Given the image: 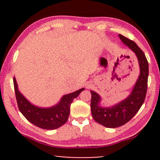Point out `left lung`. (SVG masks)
I'll return each mask as SVG.
<instances>
[{
	"instance_id": "left-lung-1",
	"label": "left lung",
	"mask_w": 160,
	"mask_h": 160,
	"mask_svg": "<svg viewBox=\"0 0 160 160\" xmlns=\"http://www.w3.org/2000/svg\"><path fill=\"white\" fill-rule=\"evenodd\" d=\"M119 36L122 42L128 46L136 54L141 73L129 97L112 107H100L99 95L91 91V111L93 119L98 123L109 128L124 125L136 114L145 100L148 87V63L145 54L134 41L121 34Z\"/></svg>"
}]
</instances>
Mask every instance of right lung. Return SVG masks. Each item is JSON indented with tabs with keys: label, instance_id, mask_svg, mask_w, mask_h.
Wrapping results in <instances>:
<instances>
[{
	"label": "right lung",
	"instance_id": "add662e5",
	"mask_svg": "<svg viewBox=\"0 0 160 160\" xmlns=\"http://www.w3.org/2000/svg\"><path fill=\"white\" fill-rule=\"evenodd\" d=\"M15 95L18 108L22 115L30 122L44 130H54L66 123L70 114L71 104L74 98L84 90V88L63 96L60 102L51 108H38L32 105L22 94L14 78Z\"/></svg>",
	"mask_w": 160,
	"mask_h": 160
}]
</instances>
